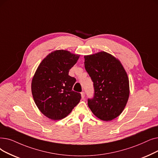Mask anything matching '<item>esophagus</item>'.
<instances>
[{
	"label": "esophagus",
	"mask_w": 158,
	"mask_h": 158,
	"mask_svg": "<svg viewBox=\"0 0 158 158\" xmlns=\"http://www.w3.org/2000/svg\"><path fill=\"white\" fill-rule=\"evenodd\" d=\"M81 98H82V99H84L85 98V92H82L81 93Z\"/></svg>",
	"instance_id": "obj_1"
}]
</instances>
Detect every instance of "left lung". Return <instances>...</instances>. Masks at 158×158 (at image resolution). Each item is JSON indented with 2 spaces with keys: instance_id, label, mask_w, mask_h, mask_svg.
Instances as JSON below:
<instances>
[{
  "instance_id": "left-lung-1",
  "label": "left lung",
  "mask_w": 158,
  "mask_h": 158,
  "mask_svg": "<svg viewBox=\"0 0 158 158\" xmlns=\"http://www.w3.org/2000/svg\"><path fill=\"white\" fill-rule=\"evenodd\" d=\"M85 67L94 83V95L88 105L99 119L108 121L124 110L129 98V80L120 61L101 52L85 56Z\"/></svg>"
}]
</instances>
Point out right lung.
Returning a JSON list of instances; mask_svg holds the SVG:
<instances>
[{
  "instance_id": "add662e5",
  "label": "right lung",
  "mask_w": 158,
  "mask_h": 158,
  "mask_svg": "<svg viewBox=\"0 0 158 158\" xmlns=\"http://www.w3.org/2000/svg\"><path fill=\"white\" fill-rule=\"evenodd\" d=\"M79 55L56 50L39 65L31 81V92L39 110L52 120H60L69 114L81 99L72 90L76 81L68 75Z\"/></svg>"
}]
</instances>
